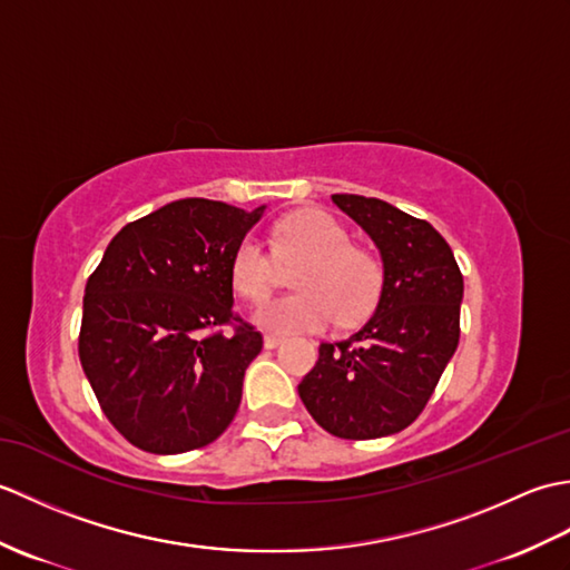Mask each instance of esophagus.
Listing matches in <instances>:
<instances>
[{
  "label": "esophagus",
  "instance_id": "34e87169",
  "mask_svg": "<svg viewBox=\"0 0 570 570\" xmlns=\"http://www.w3.org/2000/svg\"><path fill=\"white\" fill-rule=\"evenodd\" d=\"M278 345H282V337L264 335V347H266V350H274V347H278Z\"/></svg>",
  "mask_w": 570,
  "mask_h": 570
}]
</instances>
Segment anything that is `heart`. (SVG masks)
I'll return each mask as SVG.
<instances>
[{
	"label": "heart",
	"mask_w": 570,
	"mask_h": 570,
	"mask_svg": "<svg viewBox=\"0 0 570 570\" xmlns=\"http://www.w3.org/2000/svg\"><path fill=\"white\" fill-rule=\"evenodd\" d=\"M278 262L304 259L294 272L298 292L264 304L254 321L274 333H313L337 321L353 325L377 306L384 286L382 262L350 242L347 229L323 210H298L274 227ZM274 254L254 235L242 237L229 262L233 286L247 301H264L278 276Z\"/></svg>",
	"instance_id": "obj_1"
}]
</instances>
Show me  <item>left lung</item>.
<instances>
[{
    "label": "left lung",
    "instance_id": "8db88e82",
    "mask_svg": "<svg viewBox=\"0 0 570 570\" xmlns=\"http://www.w3.org/2000/svg\"><path fill=\"white\" fill-rule=\"evenodd\" d=\"M333 203L380 247L384 286L357 333L321 343L298 396L321 429L370 441L406 429L426 409L460 341L463 274L426 220L353 193H335Z\"/></svg>",
    "mask_w": 570,
    "mask_h": 570
}]
</instances>
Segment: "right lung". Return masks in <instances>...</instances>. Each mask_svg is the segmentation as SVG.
<instances>
[{"label":"right lung","mask_w":570,"mask_h":570,"mask_svg":"<svg viewBox=\"0 0 570 570\" xmlns=\"http://www.w3.org/2000/svg\"><path fill=\"white\" fill-rule=\"evenodd\" d=\"M262 213L168 203L119 229L85 284L82 372L141 451H196L233 423L262 333L233 308L229 262Z\"/></svg>","instance_id":"obj_1"}]
</instances>
